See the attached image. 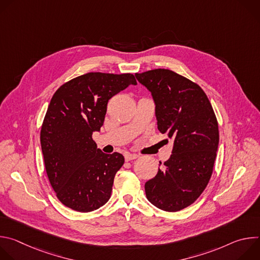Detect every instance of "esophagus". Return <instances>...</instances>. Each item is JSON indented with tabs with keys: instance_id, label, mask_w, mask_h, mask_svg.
Returning a JSON list of instances; mask_svg holds the SVG:
<instances>
[{
	"instance_id": "34e87169",
	"label": "esophagus",
	"mask_w": 260,
	"mask_h": 260,
	"mask_svg": "<svg viewBox=\"0 0 260 260\" xmlns=\"http://www.w3.org/2000/svg\"><path fill=\"white\" fill-rule=\"evenodd\" d=\"M138 157H139V155H138V154H131V153H126V154L124 155V158H125V160H126V161L133 160V159H136V158H138Z\"/></svg>"
}]
</instances>
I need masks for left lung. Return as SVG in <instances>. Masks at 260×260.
<instances>
[{
  "label": "left lung",
  "instance_id": "left-lung-1",
  "mask_svg": "<svg viewBox=\"0 0 260 260\" xmlns=\"http://www.w3.org/2000/svg\"><path fill=\"white\" fill-rule=\"evenodd\" d=\"M136 77L152 93L159 132L174 139L171 157L145 183L146 197L158 209L177 212L193 204L211 179L218 121L202 87L180 74L155 69Z\"/></svg>",
  "mask_w": 260,
  "mask_h": 260
}]
</instances>
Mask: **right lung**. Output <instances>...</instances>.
Segmentation results:
<instances>
[{
  "instance_id": "add662e5",
  "label": "right lung",
  "mask_w": 260,
  "mask_h": 260,
  "mask_svg": "<svg viewBox=\"0 0 260 260\" xmlns=\"http://www.w3.org/2000/svg\"><path fill=\"white\" fill-rule=\"evenodd\" d=\"M129 84H137L129 73L90 72L62 84L50 101L40 133L45 170L56 198L72 210L90 212L111 198L124 157L98 149L92 133L104 123L108 101Z\"/></svg>"
}]
</instances>
